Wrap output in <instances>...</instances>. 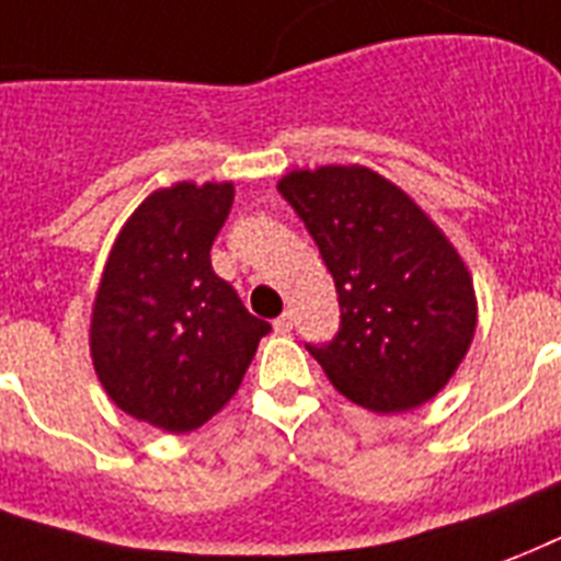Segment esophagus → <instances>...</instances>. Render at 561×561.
<instances>
[{
    "instance_id": "34e87169",
    "label": "esophagus",
    "mask_w": 561,
    "mask_h": 561,
    "mask_svg": "<svg viewBox=\"0 0 561 561\" xmlns=\"http://www.w3.org/2000/svg\"><path fill=\"white\" fill-rule=\"evenodd\" d=\"M275 330L277 333H289L293 330V312H284L280 319H275Z\"/></svg>"
}]
</instances>
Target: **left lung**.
Segmentation results:
<instances>
[{
    "mask_svg": "<svg viewBox=\"0 0 561 561\" xmlns=\"http://www.w3.org/2000/svg\"><path fill=\"white\" fill-rule=\"evenodd\" d=\"M277 190L340 295V333L307 345L333 389L380 415L436 398L477 330L474 280L454 242L401 186L359 163L293 169Z\"/></svg>",
    "mask_w": 561,
    "mask_h": 561,
    "instance_id": "left-lung-1",
    "label": "left lung"
}]
</instances>
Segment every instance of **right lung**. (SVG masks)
<instances>
[{"instance_id":"obj_1","label":"right lung","mask_w":561,"mask_h":561,"mask_svg":"<svg viewBox=\"0 0 561 561\" xmlns=\"http://www.w3.org/2000/svg\"><path fill=\"white\" fill-rule=\"evenodd\" d=\"M231 204V181H178L146 195L95 289V377L119 410L167 433L202 427L231 401L268 333L210 266Z\"/></svg>"}]
</instances>
